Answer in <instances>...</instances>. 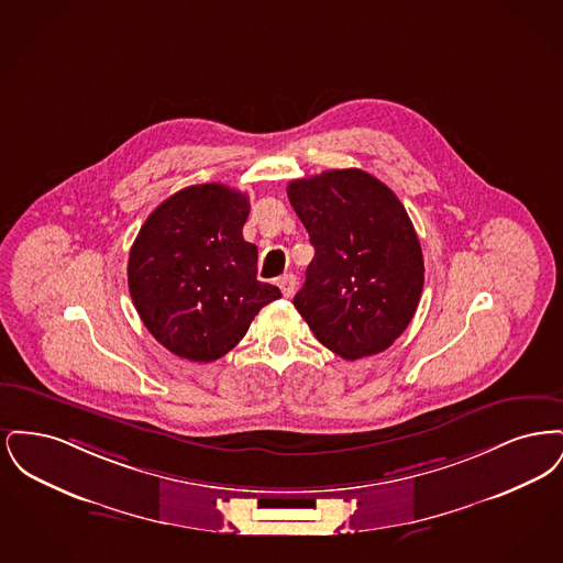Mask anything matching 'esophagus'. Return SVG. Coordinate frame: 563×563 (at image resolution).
Segmentation results:
<instances>
[{"label": "esophagus", "mask_w": 563, "mask_h": 563, "mask_svg": "<svg viewBox=\"0 0 563 563\" xmlns=\"http://www.w3.org/2000/svg\"><path fill=\"white\" fill-rule=\"evenodd\" d=\"M278 287H280V291H283L285 297H291L295 294V289H297V278H295L294 274H285V276L278 278Z\"/></svg>", "instance_id": "1"}]
</instances>
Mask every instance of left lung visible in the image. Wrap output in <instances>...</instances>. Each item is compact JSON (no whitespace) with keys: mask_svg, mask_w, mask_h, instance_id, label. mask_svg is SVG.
<instances>
[{"mask_svg":"<svg viewBox=\"0 0 563 563\" xmlns=\"http://www.w3.org/2000/svg\"><path fill=\"white\" fill-rule=\"evenodd\" d=\"M287 196L314 246L297 312L342 358L388 349L424 287L422 249L401 200L361 168L295 179Z\"/></svg>","mask_w":563,"mask_h":563,"instance_id":"1","label":"left lung"}]
</instances>
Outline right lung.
<instances>
[{"label": "right lung", "instance_id": "obj_1", "mask_svg": "<svg viewBox=\"0 0 563 563\" xmlns=\"http://www.w3.org/2000/svg\"><path fill=\"white\" fill-rule=\"evenodd\" d=\"M249 196L189 186L145 219L129 257V289L147 331L173 354L211 363L234 349L280 289L257 280V246L242 239Z\"/></svg>", "mask_w": 563, "mask_h": 563}]
</instances>
